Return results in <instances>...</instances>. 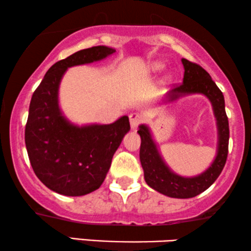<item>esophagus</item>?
Returning <instances> with one entry per match:
<instances>
[{
  "label": "esophagus",
  "mask_w": 251,
  "mask_h": 251,
  "mask_svg": "<svg viewBox=\"0 0 251 251\" xmlns=\"http://www.w3.org/2000/svg\"><path fill=\"white\" fill-rule=\"evenodd\" d=\"M129 120H130V126H131V128L135 129L138 125H140L141 122H142L143 117H142V115H141V114H138V113H132V114L129 115Z\"/></svg>",
  "instance_id": "esophagus-1"
}]
</instances>
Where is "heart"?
<instances>
[{
    "label": "heart",
    "instance_id": "b5f03b06",
    "mask_svg": "<svg viewBox=\"0 0 251 251\" xmlns=\"http://www.w3.org/2000/svg\"><path fill=\"white\" fill-rule=\"evenodd\" d=\"M161 68H162V64H160V63H155V64H152V66H151L152 70H160Z\"/></svg>",
    "mask_w": 251,
    "mask_h": 251
}]
</instances>
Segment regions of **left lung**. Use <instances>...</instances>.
<instances>
[{
	"label": "left lung",
	"instance_id": "1",
	"mask_svg": "<svg viewBox=\"0 0 251 251\" xmlns=\"http://www.w3.org/2000/svg\"><path fill=\"white\" fill-rule=\"evenodd\" d=\"M184 77L181 84L175 85L168 93L167 99L175 101L188 94H203L210 100L219 128V148L217 156L210 167L195 177H182L176 175L166 166L158 154L149 129L141 126L137 132L141 136L140 160L144 172V179L149 187L158 193L175 199H190L207 190L222 173L228 157L229 122L226 114L225 96L210 75L201 66L182 58Z\"/></svg>",
	"mask_w": 251,
	"mask_h": 251
}]
</instances>
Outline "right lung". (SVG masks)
I'll list each match as a JSON object with an SVG mask.
<instances>
[{
    "instance_id": "add662e5",
    "label": "right lung",
    "mask_w": 251,
    "mask_h": 251,
    "mask_svg": "<svg viewBox=\"0 0 251 251\" xmlns=\"http://www.w3.org/2000/svg\"><path fill=\"white\" fill-rule=\"evenodd\" d=\"M113 52V48L97 46L56 62L32 94L25 131L29 161L38 179L61 195L82 196L99 189L130 129L128 116L111 125L74 126L58 108V85L68 68Z\"/></svg>"
}]
</instances>
